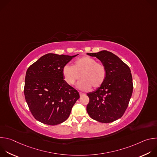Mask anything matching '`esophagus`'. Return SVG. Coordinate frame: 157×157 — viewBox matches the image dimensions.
<instances>
[{"label": "esophagus", "instance_id": "esophagus-1", "mask_svg": "<svg viewBox=\"0 0 157 157\" xmlns=\"http://www.w3.org/2000/svg\"><path fill=\"white\" fill-rule=\"evenodd\" d=\"M85 95V94L84 93H79V96H84Z\"/></svg>", "mask_w": 157, "mask_h": 157}]
</instances>
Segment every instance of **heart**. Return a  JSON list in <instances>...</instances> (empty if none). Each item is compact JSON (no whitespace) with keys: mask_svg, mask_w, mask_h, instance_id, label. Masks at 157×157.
<instances>
[{"mask_svg":"<svg viewBox=\"0 0 157 157\" xmlns=\"http://www.w3.org/2000/svg\"><path fill=\"white\" fill-rule=\"evenodd\" d=\"M62 72L65 81L69 85L74 84L81 77L76 87L82 91H88L91 86L94 89L101 87L107 76L105 66L87 56L77 59L75 65L65 64Z\"/></svg>","mask_w":157,"mask_h":157,"instance_id":"1","label":"heart"}]
</instances>
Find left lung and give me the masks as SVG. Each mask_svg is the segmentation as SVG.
<instances>
[{
    "label": "left lung",
    "instance_id": "8db88e82",
    "mask_svg": "<svg viewBox=\"0 0 157 157\" xmlns=\"http://www.w3.org/2000/svg\"><path fill=\"white\" fill-rule=\"evenodd\" d=\"M96 57L106 68L103 84L87 93L89 102L87 112L93 119L113 122L121 118L127 109L133 92L132 76L129 67L118 56L106 50L87 53Z\"/></svg>",
    "mask_w": 157,
    "mask_h": 157
}]
</instances>
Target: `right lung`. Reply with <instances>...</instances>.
<instances>
[{
    "instance_id": "obj_1",
    "label": "right lung",
    "mask_w": 157,
    "mask_h": 157,
    "mask_svg": "<svg viewBox=\"0 0 157 157\" xmlns=\"http://www.w3.org/2000/svg\"><path fill=\"white\" fill-rule=\"evenodd\" d=\"M77 55L48 53L28 68L25 98L33 116L40 122L55 125L70 116L79 94L64 80L62 70L63 66Z\"/></svg>"
}]
</instances>
